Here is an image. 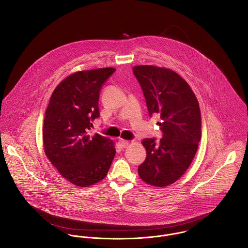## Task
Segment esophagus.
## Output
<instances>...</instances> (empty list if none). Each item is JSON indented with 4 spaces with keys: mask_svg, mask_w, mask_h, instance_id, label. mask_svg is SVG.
I'll return each mask as SVG.
<instances>
[{
    "mask_svg": "<svg viewBox=\"0 0 248 248\" xmlns=\"http://www.w3.org/2000/svg\"><path fill=\"white\" fill-rule=\"evenodd\" d=\"M118 145H119V147L120 148H126V147H128L129 145H130V141H128V140H120L119 141H118Z\"/></svg>",
    "mask_w": 248,
    "mask_h": 248,
    "instance_id": "34e87169",
    "label": "esophagus"
}]
</instances>
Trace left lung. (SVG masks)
Returning <instances> with one entry per match:
<instances>
[{
    "label": "left lung",
    "mask_w": 248,
    "mask_h": 248,
    "mask_svg": "<svg viewBox=\"0 0 248 248\" xmlns=\"http://www.w3.org/2000/svg\"><path fill=\"white\" fill-rule=\"evenodd\" d=\"M149 115L157 113L162 139H145L147 156L139 167L143 181L155 187L176 182L187 171L202 138L198 99L188 83L177 72L155 66H136Z\"/></svg>",
    "instance_id": "8db88e82"
}]
</instances>
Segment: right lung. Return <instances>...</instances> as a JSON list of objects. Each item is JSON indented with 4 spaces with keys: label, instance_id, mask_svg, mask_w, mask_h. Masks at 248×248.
<instances>
[{
    "label": "right lung",
    "instance_id": "1",
    "mask_svg": "<svg viewBox=\"0 0 248 248\" xmlns=\"http://www.w3.org/2000/svg\"><path fill=\"white\" fill-rule=\"evenodd\" d=\"M113 68L77 71L55 88L43 127L45 154L60 175L72 184L88 187L106 177L115 155L114 143L91 135L99 117V93Z\"/></svg>",
    "mask_w": 248,
    "mask_h": 248
}]
</instances>
